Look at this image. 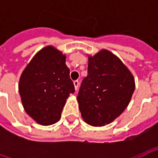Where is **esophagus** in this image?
<instances>
[{"label":"esophagus","instance_id":"1","mask_svg":"<svg viewBox=\"0 0 158 158\" xmlns=\"http://www.w3.org/2000/svg\"><path fill=\"white\" fill-rule=\"evenodd\" d=\"M73 85H74V89H75V90H77L78 88H79V81H78V80L73 81Z\"/></svg>","mask_w":158,"mask_h":158}]
</instances>
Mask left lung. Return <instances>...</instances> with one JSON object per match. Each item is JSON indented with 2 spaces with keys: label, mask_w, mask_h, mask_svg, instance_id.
I'll use <instances>...</instances> for the list:
<instances>
[{
  "label": "left lung",
  "mask_w": 158,
  "mask_h": 158,
  "mask_svg": "<svg viewBox=\"0 0 158 158\" xmlns=\"http://www.w3.org/2000/svg\"><path fill=\"white\" fill-rule=\"evenodd\" d=\"M135 89L132 73L113 52L102 49L88 55V75L77 96L84 121L95 127L114 121L128 106Z\"/></svg>",
  "instance_id": "1"
}]
</instances>
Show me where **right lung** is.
Instances as JSON below:
<instances>
[{
  "label": "right lung",
  "mask_w": 158,
  "mask_h": 158,
  "mask_svg": "<svg viewBox=\"0 0 158 158\" xmlns=\"http://www.w3.org/2000/svg\"><path fill=\"white\" fill-rule=\"evenodd\" d=\"M66 65V55L47 45L33 56L23 69L19 91L25 112L40 125H52L61 118L73 83Z\"/></svg>",
  "instance_id": "add662e5"
}]
</instances>
